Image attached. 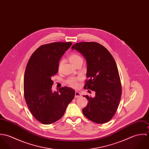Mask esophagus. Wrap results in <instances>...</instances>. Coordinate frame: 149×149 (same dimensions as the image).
Returning <instances> with one entry per match:
<instances>
[{"label":"esophagus","instance_id":"1","mask_svg":"<svg viewBox=\"0 0 149 149\" xmlns=\"http://www.w3.org/2000/svg\"><path fill=\"white\" fill-rule=\"evenodd\" d=\"M81 96V94L78 92V91H76L75 92V98H78V97H80Z\"/></svg>","mask_w":149,"mask_h":149}]
</instances>
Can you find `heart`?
Wrapping results in <instances>:
<instances>
[{"instance_id":"heart-1","label":"heart","mask_w":149,"mask_h":149,"mask_svg":"<svg viewBox=\"0 0 149 149\" xmlns=\"http://www.w3.org/2000/svg\"><path fill=\"white\" fill-rule=\"evenodd\" d=\"M69 59L70 63L74 66L76 65H77V64H80V63L83 64V61L82 57L80 55H79L78 54H76V53L72 54L69 56ZM62 64H63L62 61H61L59 63V65H58L59 69L61 68ZM67 83L68 85L72 88H77L79 85L78 84V79H76V78H70L67 80Z\"/></svg>"}]
</instances>
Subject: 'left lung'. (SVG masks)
Wrapping results in <instances>:
<instances>
[{"instance_id":"left-lung-1","label":"left lung","mask_w":149,"mask_h":149,"mask_svg":"<svg viewBox=\"0 0 149 149\" xmlns=\"http://www.w3.org/2000/svg\"><path fill=\"white\" fill-rule=\"evenodd\" d=\"M85 58L87 64L84 88L95 92V96H84L88 100L83 113L90 120L99 124L109 121L119 106L122 87L118 67L105 47L94 42L77 43L72 47Z\"/></svg>"}]
</instances>
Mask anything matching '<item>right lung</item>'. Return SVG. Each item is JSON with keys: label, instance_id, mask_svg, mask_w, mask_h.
<instances>
[{"label": "right lung", "instance_id": "1", "mask_svg": "<svg viewBox=\"0 0 149 149\" xmlns=\"http://www.w3.org/2000/svg\"><path fill=\"white\" fill-rule=\"evenodd\" d=\"M72 43L53 42L39 47L31 56L24 75V95L33 116L44 125L58 120L74 97L73 89L64 86L52 92V77L59 61Z\"/></svg>", "mask_w": 149, "mask_h": 149}]
</instances>
